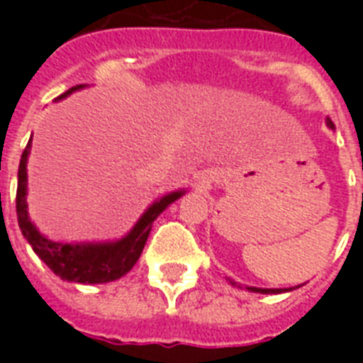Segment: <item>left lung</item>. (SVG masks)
Wrapping results in <instances>:
<instances>
[{
    "label": "left lung",
    "instance_id": "8db88e82",
    "mask_svg": "<svg viewBox=\"0 0 363 363\" xmlns=\"http://www.w3.org/2000/svg\"><path fill=\"white\" fill-rule=\"evenodd\" d=\"M328 124H330V128H333V124L330 121H328ZM232 284H235L233 281H230ZM247 290H250V292H259V294H279L282 292V290H269V288H254V286H247Z\"/></svg>",
    "mask_w": 363,
    "mask_h": 363
}]
</instances>
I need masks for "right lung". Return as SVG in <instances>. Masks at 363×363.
<instances>
[{
    "label": "right lung",
    "mask_w": 363,
    "mask_h": 363,
    "mask_svg": "<svg viewBox=\"0 0 363 363\" xmlns=\"http://www.w3.org/2000/svg\"><path fill=\"white\" fill-rule=\"evenodd\" d=\"M84 84H77L69 88L64 96L75 92ZM60 96V98H64ZM31 148V137L26 145L24 152L20 156L18 165V186H16V218L18 226L22 230V235L28 239V242L33 248V252L50 267L54 275L69 282H81V284H101L121 279L128 271L135 265V262L141 256L145 242L148 239L152 222L156 216L179 199L184 192H173L165 196L160 201L152 203L147 209V213L141 216L135 228L131 230L124 239L116 242H104V245H67V242H52L45 239L37 228L31 224L28 216V205H26V162Z\"/></svg>",
    "instance_id": "1"
}]
</instances>
